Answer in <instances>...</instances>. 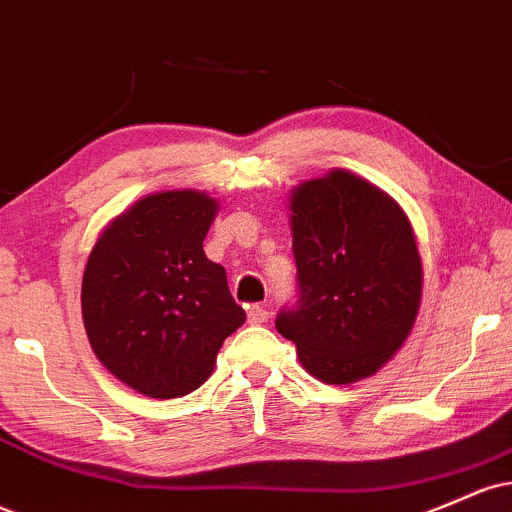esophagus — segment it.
Wrapping results in <instances>:
<instances>
[{
    "mask_svg": "<svg viewBox=\"0 0 512 512\" xmlns=\"http://www.w3.org/2000/svg\"><path fill=\"white\" fill-rule=\"evenodd\" d=\"M267 318H269V311H267L265 303H255V306L247 308V323L262 325V323H267Z\"/></svg>",
    "mask_w": 512,
    "mask_h": 512,
    "instance_id": "esophagus-1",
    "label": "esophagus"
}]
</instances>
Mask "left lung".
Wrapping results in <instances>:
<instances>
[{"mask_svg":"<svg viewBox=\"0 0 512 512\" xmlns=\"http://www.w3.org/2000/svg\"><path fill=\"white\" fill-rule=\"evenodd\" d=\"M289 223L299 306L277 330L308 374L352 384L379 372L411 335L423 299V262L406 211L350 170L296 184Z\"/></svg>","mask_w":512,"mask_h":512,"instance_id":"left-lung-1","label":"left lung"}]
</instances>
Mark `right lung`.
I'll return each mask as SVG.
<instances>
[{"label": "right lung", "instance_id": "add662e5", "mask_svg": "<svg viewBox=\"0 0 512 512\" xmlns=\"http://www.w3.org/2000/svg\"><path fill=\"white\" fill-rule=\"evenodd\" d=\"M218 199L172 189L106 223L82 277V320L94 355L150 398L199 389L223 340L245 323L226 269L204 255Z\"/></svg>", "mask_w": 512, "mask_h": 512}]
</instances>
